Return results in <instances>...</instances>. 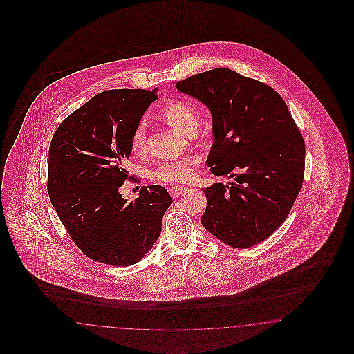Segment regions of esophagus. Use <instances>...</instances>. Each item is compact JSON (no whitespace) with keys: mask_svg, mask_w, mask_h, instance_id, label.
<instances>
[{"mask_svg":"<svg viewBox=\"0 0 354 354\" xmlns=\"http://www.w3.org/2000/svg\"><path fill=\"white\" fill-rule=\"evenodd\" d=\"M169 192H170L174 198H176V197H179L184 192V188H182V187H170Z\"/></svg>","mask_w":354,"mask_h":354,"instance_id":"esophagus-1","label":"esophagus"}]
</instances>
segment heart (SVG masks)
I'll return each mask as SVG.
<instances>
[{
	"label": "heart",
	"mask_w": 354,
	"mask_h": 354,
	"mask_svg": "<svg viewBox=\"0 0 354 354\" xmlns=\"http://www.w3.org/2000/svg\"><path fill=\"white\" fill-rule=\"evenodd\" d=\"M160 115L174 129H179L183 133H189L197 129L198 119L191 105L184 101H171L163 105ZM129 147L133 153H142L147 148L145 138V123L140 122L132 129L129 136ZM201 160L196 156L185 157L180 160H170L161 162L149 171V178L153 182L162 185H183L193 182L197 178L198 166Z\"/></svg>",
	"instance_id": "heart-1"
}]
</instances>
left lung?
<instances>
[{"label":"left lung","instance_id":"1","mask_svg":"<svg viewBox=\"0 0 354 354\" xmlns=\"http://www.w3.org/2000/svg\"><path fill=\"white\" fill-rule=\"evenodd\" d=\"M213 117L207 166L232 179L205 188L201 223L232 248L253 247L290 214L305 174V141L275 89L230 68H213L176 83Z\"/></svg>","mask_w":354,"mask_h":354}]
</instances>
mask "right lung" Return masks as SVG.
<instances>
[{
	"instance_id": "obj_1",
	"label": "right lung",
	"mask_w": 354,
	"mask_h": 354,
	"mask_svg": "<svg viewBox=\"0 0 354 354\" xmlns=\"http://www.w3.org/2000/svg\"><path fill=\"white\" fill-rule=\"evenodd\" d=\"M157 91L110 89L91 98L55 129L46 188L66 231L86 257L110 266L139 262L172 204L161 185L141 187L127 203L119 188L132 176L129 136Z\"/></svg>"
}]
</instances>
